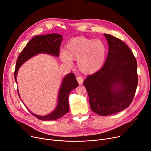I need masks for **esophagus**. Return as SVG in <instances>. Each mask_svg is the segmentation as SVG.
I'll list each match as a JSON object with an SVG mask.
<instances>
[{"mask_svg": "<svg viewBox=\"0 0 151 151\" xmlns=\"http://www.w3.org/2000/svg\"><path fill=\"white\" fill-rule=\"evenodd\" d=\"M76 79H77V82H78V83L79 85H82V84L83 83L84 80H83V78L82 77L78 76V77L76 78Z\"/></svg>", "mask_w": 151, "mask_h": 151, "instance_id": "obj_1", "label": "esophagus"}]
</instances>
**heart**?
Returning a JSON list of instances; mask_svg holds the SVG:
<instances>
[{
  "mask_svg": "<svg viewBox=\"0 0 151 151\" xmlns=\"http://www.w3.org/2000/svg\"><path fill=\"white\" fill-rule=\"evenodd\" d=\"M107 54L105 44L99 40L84 37L69 40L65 51H61L60 57L65 63L70 64V59L77 60V68L85 74L98 72L104 66Z\"/></svg>",
  "mask_w": 151,
  "mask_h": 151,
  "instance_id": "heart-1",
  "label": "heart"
}]
</instances>
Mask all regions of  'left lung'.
Returning <instances> with one entry per match:
<instances>
[{
	"label": "left lung",
	"instance_id": "obj_1",
	"mask_svg": "<svg viewBox=\"0 0 151 151\" xmlns=\"http://www.w3.org/2000/svg\"><path fill=\"white\" fill-rule=\"evenodd\" d=\"M109 54L102 68L83 82L93 111L108 116L127 108L138 85L137 63L132 52L120 39L104 34Z\"/></svg>",
	"mask_w": 151,
	"mask_h": 151
}]
</instances>
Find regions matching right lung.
Here are the masks:
<instances>
[{"label":"right lung","mask_w":151,"mask_h":151,"mask_svg":"<svg viewBox=\"0 0 151 151\" xmlns=\"http://www.w3.org/2000/svg\"><path fill=\"white\" fill-rule=\"evenodd\" d=\"M63 39V37L58 33L37 35L34 37L27 44L17 58L14 71V79L16 83V76L18 69L27 60L39 54H47L53 56L59 57L60 46ZM78 86V83L75 75L73 73L67 74L62 81L58 93V104L54 111L46 116L35 114L29 110V111L34 116L42 121L56 120L61 118L69 111L68 97L70 92ZM17 93L20 97L18 90Z\"/></svg>","instance_id":"add662e5"}]
</instances>
